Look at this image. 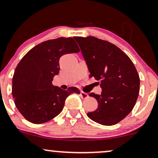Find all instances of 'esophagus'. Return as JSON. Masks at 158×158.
I'll list each match as a JSON object with an SVG mask.
<instances>
[{"label":"esophagus","instance_id":"obj_1","mask_svg":"<svg viewBox=\"0 0 158 158\" xmlns=\"http://www.w3.org/2000/svg\"><path fill=\"white\" fill-rule=\"evenodd\" d=\"M80 96L81 97V98L85 99V98H88V95H87V93H84V92H81Z\"/></svg>","mask_w":158,"mask_h":158}]
</instances>
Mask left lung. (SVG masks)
Returning a JSON list of instances; mask_svg holds the SVG:
<instances>
[{
	"mask_svg": "<svg viewBox=\"0 0 158 158\" xmlns=\"http://www.w3.org/2000/svg\"><path fill=\"white\" fill-rule=\"evenodd\" d=\"M89 71V77L100 81L98 109L87 117L103 125H114L133 110L139 93L140 79L130 57L113 44L93 36H75Z\"/></svg>",
	"mask_w": 158,
	"mask_h": 158,
	"instance_id": "8db88e82",
	"label": "left lung"
}]
</instances>
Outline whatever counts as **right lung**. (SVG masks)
I'll use <instances>...</instances> for the list:
<instances>
[{
  "mask_svg": "<svg viewBox=\"0 0 158 158\" xmlns=\"http://www.w3.org/2000/svg\"><path fill=\"white\" fill-rule=\"evenodd\" d=\"M79 51L73 38L60 37L39 44L22 58L13 76L12 95L25 119L34 124L51 120L63 110L70 94L80 93L77 87L63 90L52 85L59 73L60 58Z\"/></svg>",
  "mask_w": 158,
  "mask_h": 158,
  "instance_id": "right-lung-1",
  "label": "right lung"
}]
</instances>
